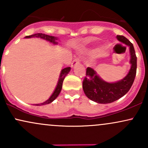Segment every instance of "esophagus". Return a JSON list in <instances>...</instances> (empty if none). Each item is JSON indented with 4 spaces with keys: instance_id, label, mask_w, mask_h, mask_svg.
<instances>
[{
    "instance_id": "1",
    "label": "esophagus",
    "mask_w": 148,
    "mask_h": 148,
    "mask_svg": "<svg viewBox=\"0 0 148 148\" xmlns=\"http://www.w3.org/2000/svg\"><path fill=\"white\" fill-rule=\"evenodd\" d=\"M80 63V59L79 58H75L72 61V67H75L76 64H79Z\"/></svg>"
}]
</instances>
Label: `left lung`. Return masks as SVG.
<instances>
[{
	"mask_svg": "<svg viewBox=\"0 0 148 148\" xmlns=\"http://www.w3.org/2000/svg\"><path fill=\"white\" fill-rule=\"evenodd\" d=\"M116 37L119 41L130 47L132 66L128 74L123 79L112 84L101 80L91 67L86 69V76L83 81V89L90 99L99 103H111L123 97L130 90L136 74L137 57L133 45L123 35H117Z\"/></svg>",
	"mask_w": 148,
	"mask_h": 148,
	"instance_id": "obj_1",
	"label": "left lung"
}]
</instances>
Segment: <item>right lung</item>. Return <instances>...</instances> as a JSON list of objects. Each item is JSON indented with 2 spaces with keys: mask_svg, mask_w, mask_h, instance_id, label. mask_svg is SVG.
<instances>
[{
  "mask_svg": "<svg viewBox=\"0 0 148 148\" xmlns=\"http://www.w3.org/2000/svg\"><path fill=\"white\" fill-rule=\"evenodd\" d=\"M40 37V38L44 39V40H46L47 41H49L50 42H52L53 44H57L56 42H55V40H56V37H54L53 36H50V35H45V34L43 33H37V34H34V35H28V36H26L25 37L26 38H30V37ZM71 68L70 67H66L62 69L61 71L60 75V79L58 80V83L56 88L55 90H54L53 93L52 94V95L50 97V98L48 100L45 101L44 103H37V104H35V106H42V105H45V104H48V103L52 102L54 99H56V98L58 96V95L60 94L61 89H62V82H63L64 79L65 78V76H67V74H68L70 71Z\"/></svg>",
  "mask_w": 148,
  "mask_h": 148,
  "instance_id": "add662e5",
  "label": "right lung"
}]
</instances>
